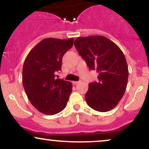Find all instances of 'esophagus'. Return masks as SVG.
<instances>
[{
	"mask_svg": "<svg viewBox=\"0 0 149 149\" xmlns=\"http://www.w3.org/2000/svg\"><path fill=\"white\" fill-rule=\"evenodd\" d=\"M80 81H73V85H76L78 84V83H79Z\"/></svg>",
	"mask_w": 149,
	"mask_h": 149,
	"instance_id": "34e87169",
	"label": "esophagus"
}]
</instances>
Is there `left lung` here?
Listing matches in <instances>:
<instances>
[{"label": "left lung", "mask_w": 149, "mask_h": 149, "mask_svg": "<svg viewBox=\"0 0 149 149\" xmlns=\"http://www.w3.org/2000/svg\"><path fill=\"white\" fill-rule=\"evenodd\" d=\"M74 45L89 69L97 70L98 82L89 84L85 100L90 107L100 112L115 108L127 88L128 66L120 47L102 36L78 37Z\"/></svg>", "instance_id": "obj_1"}]
</instances>
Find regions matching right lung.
I'll return each mask as SVG.
<instances>
[{
    "mask_svg": "<svg viewBox=\"0 0 149 149\" xmlns=\"http://www.w3.org/2000/svg\"><path fill=\"white\" fill-rule=\"evenodd\" d=\"M73 38H47L37 44L26 57L22 83L32 105L46 115L61 111L72 92V83L56 78L63 55L72 47Z\"/></svg>",
    "mask_w": 149,
    "mask_h": 149,
    "instance_id": "right-lung-1",
    "label": "right lung"
}]
</instances>
